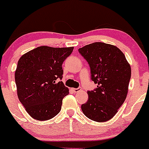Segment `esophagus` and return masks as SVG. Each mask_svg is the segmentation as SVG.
Returning <instances> with one entry per match:
<instances>
[{
	"label": "esophagus",
	"mask_w": 149,
	"mask_h": 149,
	"mask_svg": "<svg viewBox=\"0 0 149 149\" xmlns=\"http://www.w3.org/2000/svg\"><path fill=\"white\" fill-rule=\"evenodd\" d=\"M71 90H72L73 92H75V93H76V92H80V90H81V88H71Z\"/></svg>",
	"instance_id": "esophagus-1"
}]
</instances>
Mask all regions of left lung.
Returning <instances> with one entry per match:
<instances>
[{
	"label": "left lung",
	"instance_id": "1",
	"mask_svg": "<svg viewBox=\"0 0 149 149\" xmlns=\"http://www.w3.org/2000/svg\"><path fill=\"white\" fill-rule=\"evenodd\" d=\"M88 61L91 79L97 88L88 91V102L81 109L88 118L106 122L117 113L127 97L131 67L116 46L96 42L78 49Z\"/></svg>",
	"mask_w": 149,
	"mask_h": 149
}]
</instances>
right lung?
<instances>
[{"instance_id":"right-lung-1","label":"right lung","mask_w":149,"mask_h":149,"mask_svg":"<svg viewBox=\"0 0 149 149\" xmlns=\"http://www.w3.org/2000/svg\"><path fill=\"white\" fill-rule=\"evenodd\" d=\"M73 47L40 46L20 57L15 78L17 96L26 111L38 120H47L61 111L62 100L69 95L62 79V64Z\"/></svg>"}]
</instances>
